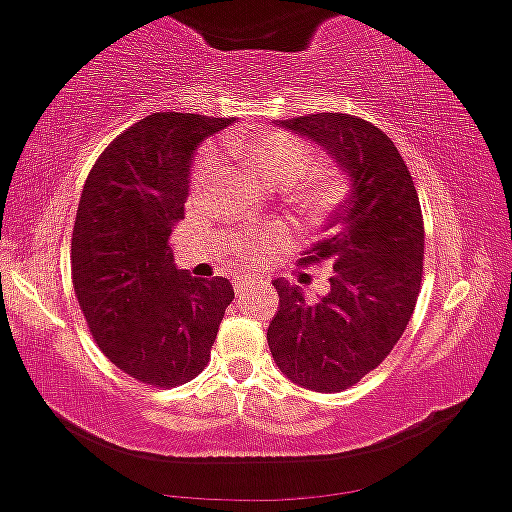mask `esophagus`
<instances>
[{"label":"esophagus","instance_id":"obj_1","mask_svg":"<svg viewBox=\"0 0 512 512\" xmlns=\"http://www.w3.org/2000/svg\"><path fill=\"white\" fill-rule=\"evenodd\" d=\"M251 288H256L254 280H241V278L234 280V293L239 295V298H244V295H249Z\"/></svg>","mask_w":512,"mask_h":512}]
</instances>
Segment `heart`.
Listing matches in <instances>:
<instances>
[{"instance_id": "obj_1", "label": "heart", "mask_w": 512, "mask_h": 512, "mask_svg": "<svg viewBox=\"0 0 512 512\" xmlns=\"http://www.w3.org/2000/svg\"><path fill=\"white\" fill-rule=\"evenodd\" d=\"M224 148L261 185L266 188H283L285 185V200L307 217H322L324 212L337 207L344 197V180L339 178V173L324 166L308 169L306 166L315 161V153L295 136L278 134V131L227 136ZM212 168L214 153L205 148L192 168V185L195 188L205 185L210 180ZM246 254H254V249H246Z\"/></svg>"}]
</instances>
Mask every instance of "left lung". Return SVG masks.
Returning <instances> with one entry per match:
<instances>
[{"instance_id":"8db88e82","label":"left lung","mask_w":512,"mask_h":512,"mask_svg":"<svg viewBox=\"0 0 512 512\" xmlns=\"http://www.w3.org/2000/svg\"><path fill=\"white\" fill-rule=\"evenodd\" d=\"M278 126L322 148L349 183L327 239L302 261H329V293L305 300L273 280L278 312L268 346L283 376L307 390L339 393L373 371L403 337L422 283L425 227L410 170L378 126L339 112Z\"/></svg>"}]
</instances>
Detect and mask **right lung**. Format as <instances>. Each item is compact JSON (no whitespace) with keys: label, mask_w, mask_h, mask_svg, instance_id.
Masks as SVG:
<instances>
[{"label":"right lung","mask_w":512,"mask_h":512,"mask_svg":"<svg viewBox=\"0 0 512 512\" xmlns=\"http://www.w3.org/2000/svg\"><path fill=\"white\" fill-rule=\"evenodd\" d=\"M236 119L156 112L112 141L82 188L73 285L102 354L156 388L188 383L210 361L227 278L175 266L168 239L183 219L195 151Z\"/></svg>","instance_id":"add662e5"}]
</instances>
